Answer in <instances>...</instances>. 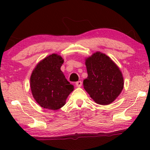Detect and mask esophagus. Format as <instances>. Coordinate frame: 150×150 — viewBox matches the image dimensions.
Instances as JSON below:
<instances>
[{"mask_svg": "<svg viewBox=\"0 0 150 150\" xmlns=\"http://www.w3.org/2000/svg\"><path fill=\"white\" fill-rule=\"evenodd\" d=\"M82 81H77V82H76V84H75V85H76L77 87H81V86H82Z\"/></svg>", "mask_w": 150, "mask_h": 150, "instance_id": "obj_1", "label": "esophagus"}]
</instances>
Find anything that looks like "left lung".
<instances>
[{
    "label": "left lung",
    "mask_w": 150,
    "mask_h": 150,
    "mask_svg": "<svg viewBox=\"0 0 150 150\" xmlns=\"http://www.w3.org/2000/svg\"><path fill=\"white\" fill-rule=\"evenodd\" d=\"M85 65L88 76L83 80L84 88L97 104H111L118 97L124 85L118 67L101 52L87 58Z\"/></svg>",
    "instance_id": "8db88e82"
}]
</instances>
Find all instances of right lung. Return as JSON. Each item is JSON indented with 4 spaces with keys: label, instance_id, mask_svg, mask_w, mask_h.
Returning a JSON list of instances; mask_svg holds the SVG:
<instances>
[{
    "label": "right lung",
    "instance_id": "obj_1",
    "mask_svg": "<svg viewBox=\"0 0 150 150\" xmlns=\"http://www.w3.org/2000/svg\"><path fill=\"white\" fill-rule=\"evenodd\" d=\"M61 56L50 55L38 63L30 78V87L36 101L44 108L57 110L63 107L74 86L61 70Z\"/></svg>",
    "mask_w": 150,
    "mask_h": 150
}]
</instances>
